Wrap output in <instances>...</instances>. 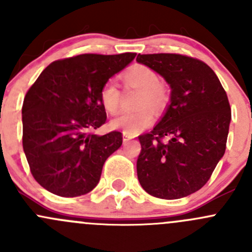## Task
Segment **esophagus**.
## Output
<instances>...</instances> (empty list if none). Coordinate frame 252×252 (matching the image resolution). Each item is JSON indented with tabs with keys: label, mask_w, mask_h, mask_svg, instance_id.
I'll return each instance as SVG.
<instances>
[{
	"label": "esophagus",
	"mask_w": 252,
	"mask_h": 252,
	"mask_svg": "<svg viewBox=\"0 0 252 252\" xmlns=\"http://www.w3.org/2000/svg\"><path fill=\"white\" fill-rule=\"evenodd\" d=\"M122 138H123V144H126L129 140H131V139H133L130 135H128V134H126V133H123Z\"/></svg>",
	"instance_id": "1"
}]
</instances>
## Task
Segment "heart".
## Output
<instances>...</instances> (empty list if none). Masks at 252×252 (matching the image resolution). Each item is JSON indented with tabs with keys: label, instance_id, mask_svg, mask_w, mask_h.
<instances>
[{
	"label": "heart",
	"instance_id": "1",
	"mask_svg": "<svg viewBox=\"0 0 252 252\" xmlns=\"http://www.w3.org/2000/svg\"><path fill=\"white\" fill-rule=\"evenodd\" d=\"M126 88L140 91L138 107H144L140 111L128 112L111 122L112 129H121L128 135H135L144 130L154 121V113L149 107L159 110L167 102V94L159 85V77L154 69L146 65H134L122 75ZM100 102L103 110L110 114L118 113L121 107V91L113 81L103 84L100 90Z\"/></svg>",
	"mask_w": 252,
	"mask_h": 252
}]
</instances>
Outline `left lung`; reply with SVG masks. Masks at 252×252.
Masks as SVG:
<instances>
[{"label": "left lung", "instance_id": "8db88e82", "mask_svg": "<svg viewBox=\"0 0 252 252\" xmlns=\"http://www.w3.org/2000/svg\"><path fill=\"white\" fill-rule=\"evenodd\" d=\"M136 62L171 86V100L150 134L139 136L138 179L147 194L173 200L207 183L225 152L232 119L227 94L202 61L177 53L138 55ZM164 136L170 140L162 143Z\"/></svg>", "mask_w": 252, "mask_h": 252}]
</instances>
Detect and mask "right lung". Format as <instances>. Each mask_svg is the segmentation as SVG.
<instances>
[{"label": "right lung", "instance_id": "obj_1", "mask_svg": "<svg viewBox=\"0 0 252 252\" xmlns=\"http://www.w3.org/2000/svg\"><path fill=\"white\" fill-rule=\"evenodd\" d=\"M135 56L85 53L55 61L28 90L23 149L32 177L50 192L75 197L98 184L103 163L123 142L119 131L91 133L107 119L100 90Z\"/></svg>", "mask_w": 252, "mask_h": 252}]
</instances>
